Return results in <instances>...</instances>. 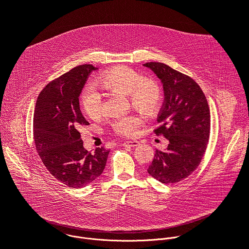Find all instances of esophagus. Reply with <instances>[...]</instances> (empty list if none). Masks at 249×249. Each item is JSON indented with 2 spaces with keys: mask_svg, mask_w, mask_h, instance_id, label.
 Instances as JSON below:
<instances>
[{
  "mask_svg": "<svg viewBox=\"0 0 249 249\" xmlns=\"http://www.w3.org/2000/svg\"><path fill=\"white\" fill-rule=\"evenodd\" d=\"M124 146H130V147H136L138 145H140V142L138 141H128V142H125L123 143Z\"/></svg>",
  "mask_w": 249,
  "mask_h": 249,
  "instance_id": "1",
  "label": "esophagus"
}]
</instances>
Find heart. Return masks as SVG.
<instances>
[{
  "label": "heart",
  "mask_w": 249,
  "mask_h": 249,
  "mask_svg": "<svg viewBox=\"0 0 249 249\" xmlns=\"http://www.w3.org/2000/svg\"><path fill=\"white\" fill-rule=\"evenodd\" d=\"M96 84L107 91L127 94L131 105L144 112L154 113L159 110L163 103L161 85L153 78L142 77L136 70L127 66H116L103 72ZM83 112L91 119H99L104 113V104L101 94L88 86L81 99ZM143 119L138 114H127L116 117L112 122L113 131L123 137H134Z\"/></svg>",
  "instance_id": "1"
}]
</instances>
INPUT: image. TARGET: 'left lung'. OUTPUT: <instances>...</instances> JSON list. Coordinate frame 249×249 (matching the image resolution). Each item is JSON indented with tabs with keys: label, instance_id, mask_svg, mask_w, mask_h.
Here are the masks:
<instances>
[{
	"label": "left lung",
	"instance_id": "obj_1",
	"mask_svg": "<svg viewBox=\"0 0 249 249\" xmlns=\"http://www.w3.org/2000/svg\"><path fill=\"white\" fill-rule=\"evenodd\" d=\"M143 65L163 83L165 102L154 133L170 142L165 151L156 149L147 173L162 183H178L198 168L207 150L211 131L209 104L202 88L190 76L163 63Z\"/></svg>",
	"mask_w": 249,
	"mask_h": 249
}]
</instances>
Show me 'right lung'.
Here are the masks:
<instances>
[{
	"instance_id": "obj_1",
	"label": "right lung",
	"mask_w": 249,
	"mask_h": 249,
	"mask_svg": "<svg viewBox=\"0 0 249 249\" xmlns=\"http://www.w3.org/2000/svg\"><path fill=\"white\" fill-rule=\"evenodd\" d=\"M97 68L80 65L49 82L39 93L34 113L36 149L47 171L68 187L81 188L105 170L109 150L83 147L78 129L89 125L79 108V95Z\"/></svg>"
}]
</instances>
